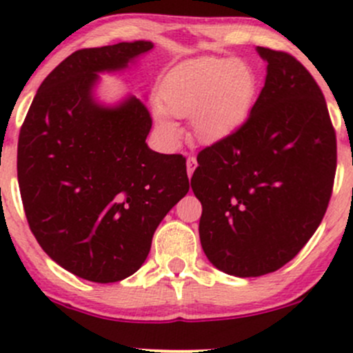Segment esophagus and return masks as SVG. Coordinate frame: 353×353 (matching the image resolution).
Instances as JSON below:
<instances>
[{
	"label": "esophagus",
	"mask_w": 353,
	"mask_h": 353,
	"mask_svg": "<svg viewBox=\"0 0 353 353\" xmlns=\"http://www.w3.org/2000/svg\"><path fill=\"white\" fill-rule=\"evenodd\" d=\"M185 165H188V176L192 177V174H194V171H196V168H197V159L194 156H189L188 161H185Z\"/></svg>",
	"instance_id": "34e87169"
}]
</instances>
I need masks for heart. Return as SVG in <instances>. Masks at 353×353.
<instances>
[{"mask_svg": "<svg viewBox=\"0 0 353 353\" xmlns=\"http://www.w3.org/2000/svg\"><path fill=\"white\" fill-rule=\"evenodd\" d=\"M261 91V76L239 58H199L181 64L164 81L154 121L164 143L181 131L172 117L189 119L192 134L205 144L228 139L242 128Z\"/></svg>", "mask_w": 353, "mask_h": 353, "instance_id": "1", "label": "heart"}]
</instances>
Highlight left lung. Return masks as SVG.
Listing matches in <instances>:
<instances>
[{
    "label": "left lung",
    "mask_w": 353,
    "mask_h": 353,
    "mask_svg": "<svg viewBox=\"0 0 353 353\" xmlns=\"http://www.w3.org/2000/svg\"><path fill=\"white\" fill-rule=\"evenodd\" d=\"M265 84L242 128L197 154L190 185L202 204L199 237L219 270L275 272L322 222L337 169L325 98L294 56L257 46Z\"/></svg>",
    "instance_id": "left-lung-1"
}]
</instances>
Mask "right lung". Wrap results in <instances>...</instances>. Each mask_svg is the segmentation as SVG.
Returning <instances> with one entry per match:
<instances>
[{
    "instance_id": "add662e5",
    "label": "right lung",
    "mask_w": 353,
    "mask_h": 353,
    "mask_svg": "<svg viewBox=\"0 0 353 353\" xmlns=\"http://www.w3.org/2000/svg\"><path fill=\"white\" fill-rule=\"evenodd\" d=\"M151 41L74 51L36 92L18 141L28 224L56 264L91 282L123 281L144 264L165 214L189 190L185 159L145 137L152 119L136 96L103 106L98 72L128 68Z\"/></svg>"
}]
</instances>
